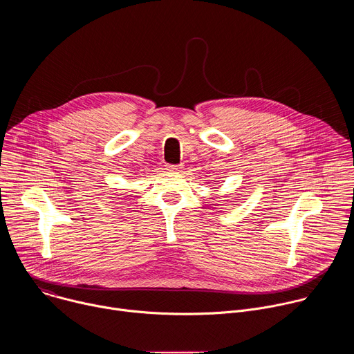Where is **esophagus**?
<instances>
[{
	"label": "esophagus",
	"instance_id": "obj_1",
	"mask_svg": "<svg viewBox=\"0 0 354 354\" xmlns=\"http://www.w3.org/2000/svg\"><path fill=\"white\" fill-rule=\"evenodd\" d=\"M167 169L171 172H180L183 169V165H167Z\"/></svg>",
	"mask_w": 354,
	"mask_h": 354
}]
</instances>
